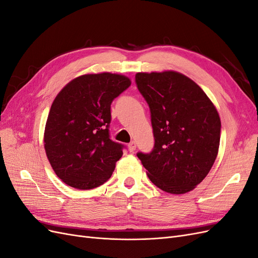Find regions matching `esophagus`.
<instances>
[{
	"label": "esophagus",
	"instance_id": "1",
	"mask_svg": "<svg viewBox=\"0 0 258 258\" xmlns=\"http://www.w3.org/2000/svg\"><path fill=\"white\" fill-rule=\"evenodd\" d=\"M128 148H129V151H130V152H135V151H136V148H137V143H136L135 141L130 142V143L128 144Z\"/></svg>",
	"mask_w": 258,
	"mask_h": 258
}]
</instances>
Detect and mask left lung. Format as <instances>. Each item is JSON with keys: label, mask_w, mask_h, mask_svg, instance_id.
<instances>
[{"label": "left lung", "mask_w": 258, "mask_h": 258, "mask_svg": "<svg viewBox=\"0 0 258 258\" xmlns=\"http://www.w3.org/2000/svg\"><path fill=\"white\" fill-rule=\"evenodd\" d=\"M136 83L152 114L154 150L138 154L148 178L166 192L192 190L218 154L221 118L215 105L196 83L176 71L139 72Z\"/></svg>", "instance_id": "left-lung-1"}]
</instances>
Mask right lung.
I'll return each mask as SVG.
<instances>
[{
	"label": "right lung",
	"instance_id": "1",
	"mask_svg": "<svg viewBox=\"0 0 258 258\" xmlns=\"http://www.w3.org/2000/svg\"><path fill=\"white\" fill-rule=\"evenodd\" d=\"M130 85L121 74L88 73L69 82L54 98L44 147L54 173L67 185L92 189L112 176L122 145L108 135L111 103Z\"/></svg>",
	"mask_w": 258,
	"mask_h": 258
}]
</instances>
